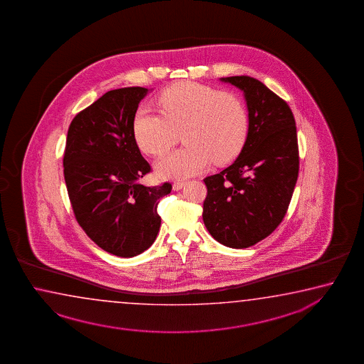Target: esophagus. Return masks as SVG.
Segmentation results:
<instances>
[{
    "label": "esophagus",
    "mask_w": 364,
    "mask_h": 364,
    "mask_svg": "<svg viewBox=\"0 0 364 364\" xmlns=\"http://www.w3.org/2000/svg\"><path fill=\"white\" fill-rule=\"evenodd\" d=\"M183 186H185V182H182V181H177V182H174V183H173V190H174V191H179V190H182V188H183Z\"/></svg>",
    "instance_id": "34e87169"
}]
</instances>
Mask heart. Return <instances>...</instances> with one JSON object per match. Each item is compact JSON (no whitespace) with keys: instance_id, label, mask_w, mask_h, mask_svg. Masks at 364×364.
Returning a JSON list of instances; mask_svg holds the SVG:
<instances>
[{"instance_id":"obj_1","label":"heart","mask_w":364,"mask_h":364,"mask_svg":"<svg viewBox=\"0 0 364 364\" xmlns=\"http://www.w3.org/2000/svg\"><path fill=\"white\" fill-rule=\"evenodd\" d=\"M161 112L137 109L133 134L139 149L151 156L169 151L178 133L183 149L156 164L166 178H187L203 172L213 160L230 163L244 149L249 136V114L236 93L193 82L169 87L159 97Z\"/></svg>"}]
</instances>
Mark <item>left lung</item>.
Here are the masks:
<instances>
[{"instance_id":"left-lung-1","label":"left lung","mask_w":364,"mask_h":364,"mask_svg":"<svg viewBox=\"0 0 364 364\" xmlns=\"http://www.w3.org/2000/svg\"><path fill=\"white\" fill-rule=\"evenodd\" d=\"M220 80L244 92L249 136L232 166L204 179L203 219L218 242L245 249L269 236L287 212L299 174L296 126L290 106L260 80Z\"/></svg>"}]
</instances>
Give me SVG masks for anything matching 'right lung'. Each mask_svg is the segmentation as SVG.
<instances>
[{
    "instance_id": "1",
    "label": "right lung",
    "mask_w": 364,
    "mask_h": 364,
    "mask_svg": "<svg viewBox=\"0 0 364 364\" xmlns=\"http://www.w3.org/2000/svg\"><path fill=\"white\" fill-rule=\"evenodd\" d=\"M144 87L102 95L72 120L64 154V178L74 215L87 236L102 250L132 258L158 236L159 198L172 185H141L151 171L133 134V119Z\"/></svg>"
}]
</instances>
